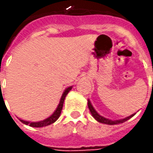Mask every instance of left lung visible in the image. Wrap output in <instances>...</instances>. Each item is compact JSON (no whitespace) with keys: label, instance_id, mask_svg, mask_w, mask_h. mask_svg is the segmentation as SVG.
<instances>
[{"label":"left lung","instance_id":"8db88e82","mask_svg":"<svg viewBox=\"0 0 153 153\" xmlns=\"http://www.w3.org/2000/svg\"><path fill=\"white\" fill-rule=\"evenodd\" d=\"M88 109H89L90 112L92 114V115L93 116V118L96 120L97 121L100 122V123H102V124H106V125H118V124H121V123H124V122L127 121L128 120H129L130 118H132L134 115L136 114H132L131 115H129V116H127V117H125L124 119H120V120H110V119L105 118V117H103L101 115H99L98 113L97 112V111L94 109V107L92 105V103L89 101V99L88 100Z\"/></svg>","mask_w":153,"mask_h":153}]
</instances>
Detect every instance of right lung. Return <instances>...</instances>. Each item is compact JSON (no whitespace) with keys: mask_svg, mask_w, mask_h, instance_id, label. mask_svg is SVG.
<instances>
[{"mask_svg":"<svg viewBox=\"0 0 153 153\" xmlns=\"http://www.w3.org/2000/svg\"><path fill=\"white\" fill-rule=\"evenodd\" d=\"M73 86H70L66 88L65 91L62 93V96L60 97V102L57 106L56 109L55 110V111L52 113V115H50L49 117H47V119H45L43 120H41V121H37V122H31L28 121V120H21V119H19L22 123H24L25 125H29V126H32V127H35V128H40V127H44V126H47V125H50L51 124H53L54 122H56L58 120V118L60 117V113H61V111H62V107H63L64 101H65V97L67 96V94L69 93L70 90L72 89Z\"/></svg>","mask_w":153,"mask_h":153,"instance_id":"add662e5","label":"right lung"}]
</instances>
